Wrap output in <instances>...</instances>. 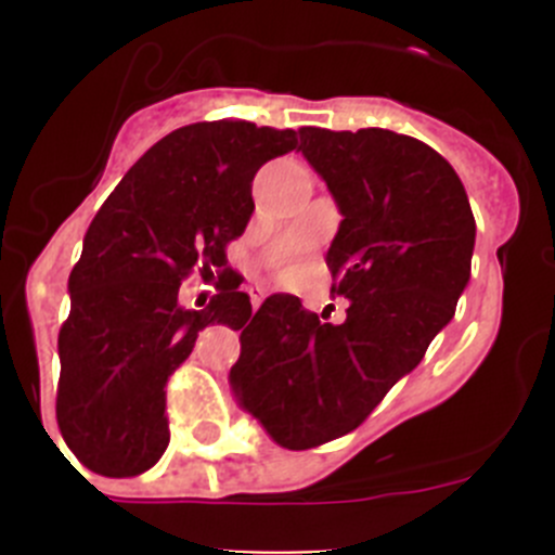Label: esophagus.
Listing matches in <instances>:
<instances>
[{"label": "esophagus", "mask_w": 555, "mask_h": 555, "mask_svg": "<svg viewBox=\"0 0 555 555\" xmlns=\"http://www.w3.org/2000/svg\"><path fill=\"white\" fill-rule=\"evenodd\" d=\"M249 298H251V309L257 311V306H260L262 298H266V289H262V287H249Z\"/></svg>", "instance_id": "obj_1"}]
</instances>
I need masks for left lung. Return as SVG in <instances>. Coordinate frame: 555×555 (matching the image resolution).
<instances>
[{
	"mask_svg": "<svg viewBox=\"0 0 555 555\" xmlns=\"http://www.w3.org/2000/svg\"><path fill=\"white\" fill-rule=\"evenodd\" d=\"M298 150L344 217L324 260L346 319L319 322L295 295H271L246 327L231 324L238 405L289 451L360 427L422 362L453 319L475 246L462 179L429 144L384 128H300Z\"/></svg>",
	"mask_w": 555,
	"mask_h": 555,
	"instance_id": "1",
	"label": "left lung"
}]
</instances>
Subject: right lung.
Wrapping results in <instances>:
<instances>
[{
  "label": "right lung",
  "mask_w": 555,
  "mask_h": 555,
  "mask_svg": "<svg viewBox=\"0 0 555 555\" xmlns=\"http://www.w3.org/2000/svg\"><path fill=\"white\" fill-rule=\"evenodd\" d=\"M298 147L295 131L246 120L193 122L147 150L104 201L69 273L72 309L59 333L55 416L93 473L131 478L169 446L166 382L209 324L242 327L249 295L228 271L225 246L244 233L251 179ZM193 270L221 279L206 310L178 306Z\"/></svg>",
  "instance_id": "1"
}]
</instances>
